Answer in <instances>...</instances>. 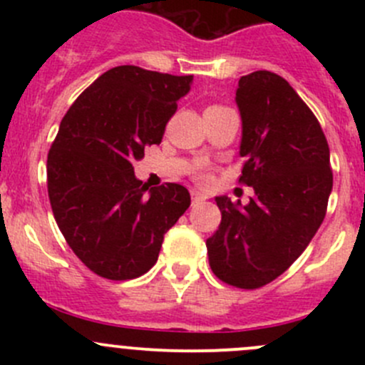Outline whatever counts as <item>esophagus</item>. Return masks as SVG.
I'll return each mask as SVG.
<instances>
[{"label":"esophagus","mask_w":365,"mask_h":365,"mask_svg":"<svg viewBox=\"0 0 365 365\" xmlns=\"http://www.w3.org/2000/svg\"><path fill=\"white\" fill-rule=\"evenodd\" d=\"M190 196H192V205H203L206 200H208V196L203 192H200V190H192L190 192Z\"/></svg>","instance_id":"1"}]
</instances>
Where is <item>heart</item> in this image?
Listing matches in <instances>:
<instances>
[{
    "label": "heart",
    "mask_w": 365,
    "mask_h": 365,
    "mask_svg": "<svg viewBox=\"0 0 365 365\" xmlns=\"http://www.w3.org/2000/svg\"><path fill=\"white\" fill-rule=\"evenodd\" d=\"M208 109H220V108H219V106H210Z\"/></svg>",
    "instance_id": "b5f03b06"
}]
</instances>
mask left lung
<instances>
[{
    "mask_svg": "<svg viewBox=\"0 0 365 365\" xmlns=\"http://www.w3.org/2000/svg\"><path fill=\"white\" fill-rule=\"evenodd\" d=\"M240 182L247 205L217 196L219 230L206 240L220 281L261 288L288 270L325 219L332 192L330 150L318 120L286 79L268 70L240 77Z\"/></svg>",
    "mask_w": 365,
    "mask_h": 365,
    "instance_id": "obj_1",
    "label": "left lung"
}]
</instances>
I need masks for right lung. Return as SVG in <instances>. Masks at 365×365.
<instances>
[{
    "label": "right lung",
    "instance_id": "1",
    "mask_svg": "<svg viewBox=\"0 0 365 365\" xmlns=\"http://www.w3.org/2000/svg\"><path fill=\"white\" fill-rule=\"evenodd\" d=\"M192 76L121 65L77 97L47 155V190L61 235L97 275L125 281L146 274L169 227L190 206L178 183L148 189L132 162L159 145Z\"/></svg>",
    "mask_w": 365,
    "mask_h": 365
}]
</instances>
